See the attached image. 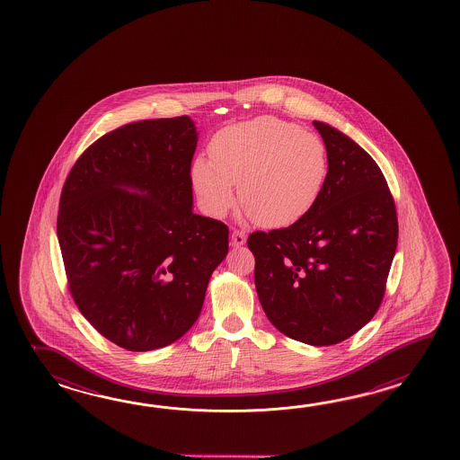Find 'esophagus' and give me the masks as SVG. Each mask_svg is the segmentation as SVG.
I'll list each match as a JSON object with an SVG mask.
<instances>
[{"instance_id":"obj_1","label":"esophagus","mask_w":460,"mask_h":460,"mask_svg":"<svg viewBox=\"0 0 460 460\" xmlns=\"http://www.w3.org/2000/svg\"><path fill=\"white\" fill-rule=\"evenodd\" d=\"M246 242V234L243 230H234L232 234V244L234 246H242Z\"/></svg>"}]
</instances>
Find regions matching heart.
<instances>
[{
	"instance_id": "heart-1",
	"label": "heart",
	"mask_w": 460,
	"mask_h": 460,
	"mask_svg": "<svg viewBox=\"0 0 460 460\" xmlns=\"http://www.w3.org/2000/svg\"><path fill=\"white\" fill-rule=\"evenodd\" d=\"M199 157L190 177L207 212L222 218L240 184L244 214L264 226H286L307 216L323 192L329 157L323 137L276 117L224 128Z\"/></svg>"
}]
</instances>
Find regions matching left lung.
<instances>
[{"label": "left lung", "instance_id": "obj_1", "mask_svg": "<svg viewBox=\"0 0 460 460\" xmlns=\"http://www.w3.org/2000/svg\"><path fill=\"white\" fill-rule=\"evenodd\" d=\"M329 169L313 210L286 228L253 232L254 284L270 323L294 341L333 345L372 321L398 244L394 199L373 157L313 121Z\"/></svg>", "mask_w": 460, "mask_h": 460}]
</instances>
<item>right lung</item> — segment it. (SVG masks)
<instances>
[{"label":"right lung","mask_w":460,"mask_h":460,"mask_svg":"<svg viewBox=\"0 0 460 460\" xmlns=\"http://www.w3.org/2000/svg\"><path fill=\"white\" fill-rule=\"evenodd\" d=\"M196 146L187 115L133 121L92 143L62 187L58 236L70 296L129 352L181 339L228 253V226L192 212Z\"/></svg>","instance_id":"1"}]
</instances>
